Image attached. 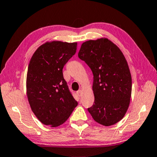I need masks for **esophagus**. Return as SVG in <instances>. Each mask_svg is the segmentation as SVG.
<instances>
[{"label":"esophagus","mask_w":157,"mask_h":157,"mask_svg":"<svg viewBox=\"0 0 157 157\" xmlns=\"http://www.w3.org/2000/svg\"><path fill=\"white\" fill-rule=\"evenodd\" d=\"M82 91L81 90H78L77 92V95H78L79 96H81V95H82Z\"/></svg>","instance_id":"1"}]
</instances>
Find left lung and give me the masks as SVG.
Returning a JSON list of instances; mask_svg holds the SVG:
<instances>
[{
	"label": "left lung",
	"instance_id": "8db88e82",
	"mask_svg": "<svg viewBox=\"0 0 157 157\" xmlns=\"http://www.w3.org/2000/svg\"><path fill=\"white\" fill-rule=\"evenodd\" d=\"M78 57L93 74L95 102L88 111L98 124H116L128 110L132 80L128 62L121 50L107 38L88 40L81 45Z\"/></svg>",
	"mask_w": 157,
	"mask_h": 157
}]
</instances>
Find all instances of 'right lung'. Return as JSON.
I'll list each match as a JSON object with an SVG mask.
<instances>
[{
    "label": "right lung",
    "mask_w": 157,
    "mask_h": 157,
    "mask_svg": "<svg viewBox=\"0 0 157 157\" xmlns=\"http://www.w3.org/2000/svg\"><path fill=\"white\" fill-rule=\"evenodd\" d=\"M77 42L51 41L37 48L26 75V94L33 113L50 127L63 124L77 102L70 93L62 73L64 64L76 53Z\"/></svg>",
    "instance_id": "add662e5"
}]
</instances>
